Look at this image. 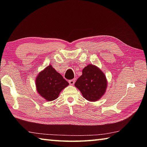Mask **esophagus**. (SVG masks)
Instances as JSON below:
<instances>
[{"instance_id":"esophagus-1","label":"esophagus","mask_w":147,"mask_h":147,"mask_svg":"<svg viewBox=\"0 0 147 147\" xmlns=\"http://www.w3.org/2000/svg\"><path fill=\"white\" fill-rule=\"evenodd\" d=\"M74 82H75V80H69V83L71 85H73L74 84Z\"/></svg>"}]
</instances>
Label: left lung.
<instances>
[{
    "mask_svg": "<svg viewBox=\"0 0 147 147\" xmlns=\"http://www.w3.org/2000/svg\"><path fill=\"white\" fill-rule=\"evenodd\" d=\"M74 85L78 88L87 100L95 102L104 95L107 86V81L104 73L92 64L87 65Z\"/></svg>",
    "mask_w": 147,
    "mask_h": 147,
    "instance_id": "8db88e82",
    "label": "left lung"
}]
</instances>
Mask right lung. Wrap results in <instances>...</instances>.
Returning a JSON list of instances; mask_svg holds the SVG:
<instances>
[{"label":"right lung","mask_w":147,"mask_h":147,"mask_svg":"<svg viewBox=\"0 0 147 147\" xmlns=\"http://www.w3.org/2000/svg\"><path fill=\"white\" fill-rule=\"evenodd\" d=\"M35 83L37 92L47 101L54 100L62 90L69 85L67 81L51 65L38 74Z\"/></svg>","instance_id":"1"}]
</instances>
